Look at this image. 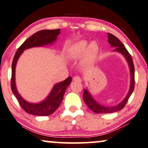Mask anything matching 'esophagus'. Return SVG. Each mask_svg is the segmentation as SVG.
<instances>
[{"label": "esophagus", "mask_w": 148, "mask_h": 148, "mask_svg": "<svg viewBox=\"0 0 148 148\" xmlns=\"http://www.w3.org/2000/svg\"><path fill=\"white\" fill-rule=\"evenodd\" d=\"M72 81L74 82H77V83H81V78L79 77V76H75V77L73 78Z\"/></svg>", "instance_id": "obj_1"}]
</instances>
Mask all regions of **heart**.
<instances>
[{
	"mask_svg": "<svg viewBox=\"0 0 148 148\" xmlns=\"http://www.w3.org/2000/svg\"><path fill=\"white\" fill-rule=\"evenodd\" d=\"M99 51V45L95 41L88 44L87 40H82L69 47L67 51V56L72 60H78L83 56L81 66L89 68L95 63Z\"/></svg>",
	"mask_w": 148,
	"mask_h": 148,
	"instance_id": "heart-1",
	"label": "heart"
}]
</instances>
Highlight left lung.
Masks as SVG:
<instances>
[{
  "label": "left lung",
  "instance_id": "obj_1",
  "mask_svg": "<svg viewBox=\"0 0 148 148\" xmlns=\"http://www.w3.org/2000/svg\"><path fill=\"white\" fill-rule=\"evenodd\" d=\"M108 42L110 43V45H111V47H115L113 51H116V52L121 54L124 56V58H125L126 61H127L128 66H129L130 73V89L128 93L126 95V97L124 98L123 100L120 103L117 104L116 106H105L100 104L94 99L92 94L89 92L88 88L85 89L84 92H83V100H84L85 104L88 106V108L96 114L113 113L115 112L120 111L125 106L130 97L134 91V67L132 56L129 54V52L127 51V49H126L123 44L118 38H116L115 36L110 33H108Z\"/></svg>",
  "mask_w": 148,
  "mask_h": 148
}]
</instances>
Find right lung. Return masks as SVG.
I'll return each mask as SVG.
<instances>
[{
    "label": "right lung",
    "mask_w": 148,
    "mask_h": 148,
    "mask_svg": "<svg viewBox=\"0 0 148 148\" xmlns=\"http://www.w3.org/2000/svg\"><path fill=\"white\" fill-rule=\"evenodd\" d=\"M60 29H43L37 32L28 38L18 49L14 57L12 65L11 88L16 97L19 104L27 113L36 116H49L54 112L59 107L63 99V95L67 87L70 85L72 77L67 78L65 81L56 83L51 92L44 100L38 103H30L25 100L18 92L16 85V66L19 57L26 49L36 47H43L51 45L56 40L60 34Z\"/></svg>",
    "instance_id": "add662e5"
}]
</instances>
